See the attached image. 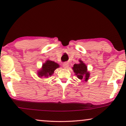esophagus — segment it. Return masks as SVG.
Here are the masks:
<instances>
[{"mask_svg":"<svg viewBox=\"0 0 126 126\" xmlns=\"http://www.w3.org/2000/svg\"><path fill=\"white\" fill-rule=\"evenodd\" d=\"M69 66V64L68 63H63V67L64 68H67Z\"/></svg>","mask_w":126,"mask_h":126,"instance_id":"obj_1","label":"esophagus"}]
</instances>
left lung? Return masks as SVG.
Here are the masks:
<instances>
[{
    "label": "left lung",
    "instance_id": "1",
    "mask_svg": "<svg viewBox=\"0 0 126 126\" xmlns=\"http://www.w3.org/2000/svg\"><path fill=\"white\" fill-rule=\"evenodd\" d=\"M80 63L79 64L75 63L73 65V71L79 79H85L87 81L89 77V72H87V67L81 61H80Z\"/></svg>",
    "mask_w": 126,
    "mask_h": 126
}]
</instances>
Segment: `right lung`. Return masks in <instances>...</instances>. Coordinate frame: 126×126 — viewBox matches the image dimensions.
Masks as SVG:
<instances>
[{"label": "right lung", "mask_w": 126, "mask_h": 126, "mask_svg": "<svg viewBox=\"0 0 126 126\" xmlns=\"http://www.w3.org/2000/svg\"><path fill=\"white\" fill-rule=\"evenodd\" d=\"M59 67V65L54 62L47 60L45 63L43 64L42 68L40 71L38 72L39 77H49L51 76L54 73V71L57 68Z\"/></svg>", "instance_id": "1"}]
</instances>
